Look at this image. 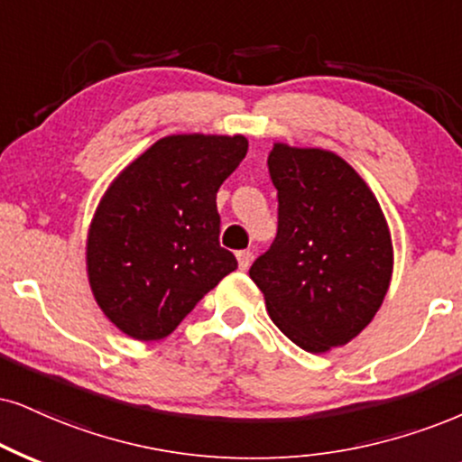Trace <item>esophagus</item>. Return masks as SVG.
I'll return each instance as SVG.
<instances>
[{"mask_svg":"<svg viewBox=\"0 0 462 462\" xmlns=\"http://www.w3.org/2000/svg\"><path fill=\"white\" fill-rule=\"evenodd\" d=\"M250 263H253V253L250 250H240L237 253V265H240V270H248Z\"/></svg>","mask_w":462,"mask_h":462,"instance_id":"obj_1","label":"esophagus"}]
</instances>
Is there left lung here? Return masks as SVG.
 <instances>
[{
    "instance_id": "1",
    "label": "left lung",
    "mask_w": 462,
    "mask_h": 462,
    "mask_svg": "<svg viewBox=\"0 0 462 462\" xmlns=\"http://www.w3.org/2000/svg\"><path fill=\"white\" fill-rule=\"evenodd\" d=\"M278 231L250 267L281 332L310 353L346 345L373 321L392 276L379 201L343 158L276 143L267 158Z\"/></svg>"
}]
</instances>
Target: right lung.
Returning a JSON list of instances; mask_svg holds the SVG:
<instances>
[{"label":"right lung","instance_id":"1","mask_svg":"<svg viewBox=\"0 0 462 462\" xmlns=\"http://www.w3.org/2000/svg\"><path fill=\"white\" fill-rule=\"evenodd\" d=\"M248 152L242 134H173L105 192L88 237L94 298L136 340L164 338L237 267L220 246L216 192Z\"/></svg>","mask_w":462,"mask_h":462}]
</instances>
